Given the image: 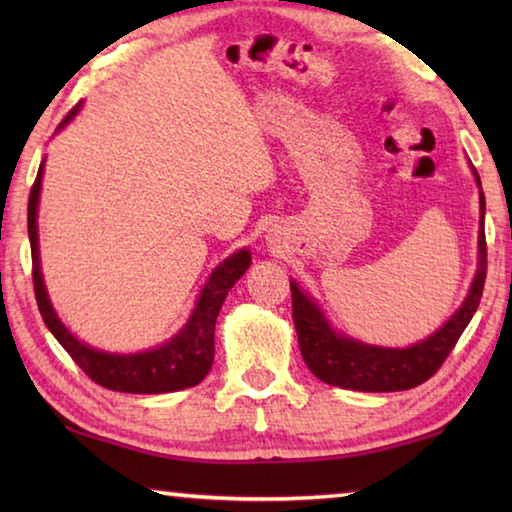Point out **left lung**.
Instances as JSON below:
<instances>
[{
  "instance_id": "left-lung-1",
  "label": "left lung",
  "mask_w": 512,
  "mask_h": 512,
  "mask_svg": "<svg viewBox=\"0 0 512 512\" xmlns=\"http://www.w3.org/2000/svg\"><path fill=\"white\" fill-rule=\"evenodd\" d=\"M476 173V171H474ZM476 183L481 185L479 176ZM483 212L485 198L481 194V230H479V268L467 293L461 309L447 320V323L431 334L427 341H420L404 350L375 348V345H363L357 341L343 339L336 334L327 320L291 282V302H293V325L298 332V343L302 359L314 375L325 384L350 388V391L366 393H391V391H409L436 375L443 366L449 352L454 350L456 341L461 339L467 323H470L476 307H479L485 284V271H488V248H485L483 232Z\"/></svg>"
}]
</instances>
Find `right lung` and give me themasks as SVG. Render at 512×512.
<instances>
[{"instance_id": "1", "label": "right lung", "mask_w": 512, "mask_h": 512, "mask_svg": "<svg viewBox=\"0 0 512 512\" xmlns=\"http://www.w3.org/2000/svg\"><path fill=\"white\" fill-rule=\"evenodd\" d=\"M79 106L67 112V117L60 121L58 128H63L72 119ZM40 180H42V164L38 169L36 183L29 194V241H31V275H33V291H36L38 309L42 320L49 327V332L56 336L58 343L67 350L69 357L76 361L85 375L99 386L110 388L119 393H171L183 391V388L196 386L198 381L210 372L214 361V325L219 316L221 305L228 291L235 287V282L248 271L250 253L239 250L232 257L216 268L210 280L203 287L201 298L194 309L189 323L180 329V334L162 345L158 350L140 352V354H108L92 350L88 345L76 341L67 327L60 323L54 307L47 298L45 282L40 275V259H38V198H40Z\"/></svg>"}]
</instances>
